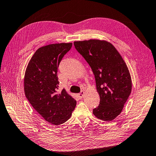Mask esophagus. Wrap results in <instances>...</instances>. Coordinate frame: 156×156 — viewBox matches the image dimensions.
Returning a JSON list of instances; mask_svg holds the SVG:
<instances>
[{"label":"esophagus","instance_id":"1","mask_svg":"<svg viewBox=\"0 0 156 156\" xmlns=\"http://www.w3.org/2000/svg\"><path fill=\"white\" fill-rule=\"evenodd\" d=\"M84 91H81L80 93H79L77 95H78V97L79 98V99H81L83 98L84 96Z\"/></svg>","mask_w":156,"mask_h":156}]
</instances>
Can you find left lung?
I'll return each mask as SVG.
<instances>
[{"label": "left lung", "mask_w": 156, "mask_h": 156, "mask_svg": "<svg viewBox=\"0 0 156 156\" xmlns=\"http://www.w3.org/2000/svg\"><path fill=\"white\" fill-rule=\"evenodd\" d=\"M73 44L95 77L100 101L93 114L99 119L112 121L120 114L131 92V79L124 60L115 47L104 40L79 41Z\"/></svg>", "instance_id": "1"}]
</instances>
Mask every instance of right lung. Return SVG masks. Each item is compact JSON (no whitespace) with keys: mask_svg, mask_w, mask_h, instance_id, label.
<instances>
[{"mask_svg":"<svg viewBox=\"0 0 156 156\" xmlns=\"http://www.w3.org/2000/svg\"><path fill=\"white\" fill-rule=\"evenodd\" d=\"M72 43L45 45L37 49L27 66L24 79L26 98L33 108L48 122L58 126L72 116L77 101L64 89L57 92L58 68Z\"/></svg>","mask_w":156,"mask_h":156,"instance_id":"right-lung-1","label":"right lung"}]
</instances>
